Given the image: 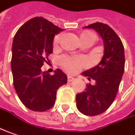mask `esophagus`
Wrapping results in <instances>:
<instances>
[{
	"label": "esophagus",
	"instance_id": "esophagus-1",
	"mask_svg": "<svg viewBox=\"0 0 135 135\" xmlns=\"http://www.w3.org/2000/svg\"><path fill=\"white\" fill-rule=\"evenodd\" d=\"M74 78L73 76H70V75H68V81L69 82H70V81H73L74 80Z\"/></svg>",
	"mask_w": 135,
	"mask_h": 135
}]
</instances>
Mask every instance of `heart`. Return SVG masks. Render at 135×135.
<instances>
[{
  "label": "heart",
  "instance_id": "1",
  "mask_svg": "<svg viewBox=\"0 0 135 135\" xmlns=\"http://www.w3.org/2000/svg\"><path fill=\"white\" fill-rule=\"evenodd\" d=\"M61 34H58L54 38V44L56 45L59 44L60 38H61ZM94 37L96 38V36L91 32H83L81 35V39H86V38ZM59 63L61 65L62 67L64 68L67 72L74 73L79 71L82 67L85 66V60L81 57L77 56H69L67 55H63V56L59 57L58 59Z\"/></svg>",
  "mask_w": 135,
  "mask_h": 135
}]
</instances>
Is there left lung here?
I'll use <instances>...</instances> for the list:
<instances>
[{"label":"left lung","mask_w":135,"mask_h":135,"mask_svg":"<svg viewBox=\"0 0 135 135\" xmlns=\"http://www.w3.org/2000/svg\"><path fill=\"white\" fill-rule=\"evenodd\" d=\"M85 28H93L103 40L104 54L100 63L82 73L95 85L88 84L82 93L76 94V106L86 115L104 113L113 103L125 70L124 46L117 34L107 24L95 22Z\"/></svg>","instance_id":"obj_1"}]
</instances>
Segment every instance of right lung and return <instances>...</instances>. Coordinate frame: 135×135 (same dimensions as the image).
Masks as SVG:
<instances>
[{
	"instance_id": "add662e5",
	"label": "right lung",
	"mask_w": 135,
	"mask_h": 135,
	"mask_svg": "<svg viewBox=\"0 0 135 135\" xmlns=\"http://www.w3.org/2000/svg\"><path fill=\"white\" fill-rule=\"evenodd\" d=\"M62 29L43 17H34L18 29L12 45L11 69L13 85L25 107L37 112L50 109L57 89L67 83V76L56 69L54 75L42 72L53 53L54 35Z\"/></svg>"
}]
</instances>
